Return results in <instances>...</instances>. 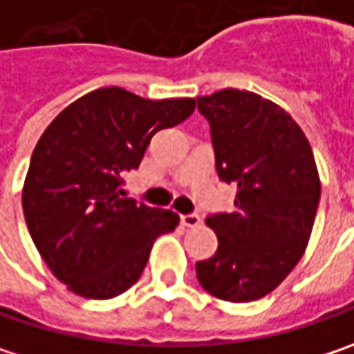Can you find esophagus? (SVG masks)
Wrapping results in <instances>:
<instances>
[{
    "mask_svg": "<svg viewBox=\"0 0 354 354\" xmlns=\"http://www.w3.org/2000/svg\"><path fill=\"white\" fill-rule=\"evenodd\" d=\"M181 223H183L185 227H197V225L201 223V217L197 214L181 215Z\"/></svg>",
    "mask_w": 354,
    "mask_h": 354,
    "instance_id": "esophagus-1",
    "label": "esophagus"
}]
</instances>
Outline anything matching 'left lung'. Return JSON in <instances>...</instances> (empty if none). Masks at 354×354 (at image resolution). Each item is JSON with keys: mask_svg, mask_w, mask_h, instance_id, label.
I'll return each instance as SVG.
<instances>
[{"mask_svg": "<svg viewBox=\"0 0 354 354\" xmlns=\"http://www.w3.org/2000/svg\"><path fill=\"white\" fill-rule=\"evenodd\" d=\"M209 120L215 169L234 183L236 209L205 219L217 252L197 262L199 284L227 302H252L278 288L302 258L320 201L310 142L272 100L225 88L197 98Z\"/></svg>", "mask_w": 354, "mask_h": 354, "instance_id": "left-lung-1", "label": "left lung"}]
</instances>
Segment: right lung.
Segmentation results:
<instances>
[{"mask_svg": "<svg viewBox=\"0 0 354 354\" xmlns=\"http://www.w3.org/2000/svg\"><path fill=\"white\" fill-rule=\"evenodd\" d=\"M193 98L149 100L118 86L92 90L39 137L21 205L52 274L78 296L106 300L140 278L153 241L179 215L124 197L122 175L139 169L161 129L183 122Z\"/></svg>", "mask_w": 354, "mask_h": 354, "instance_id": "right-lung-1", "label": "right lung"}]
</instances>
